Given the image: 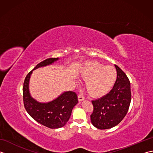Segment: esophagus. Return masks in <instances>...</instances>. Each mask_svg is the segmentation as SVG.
Segmentation results:
<instances>
[{
    "label": "esophagus",
    "instance_id": "34e87169",
    "mask_svg": "<svg viewBox=\"0 0 153 153\" xmlns=\"http://www.w3.org/2000/svg\"><path fill=\"white\" fill-rule=\"evenodd\" d=\"M78 100L79 101H82V100H84V96L82 95V94H79L78 95Z\"/></svg>",
    "mask_w": 153,
    "mask_h": 153
}]
</instances>
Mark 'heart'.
<instances>
[{
    "mask_svg": "<svg viewBox=\"0 0 153 153\" xmlns=\"http://www.w3.org/2000/svg\"><path fill=\"white\" fill-rule=\"evenodd\" d=\"M82 76L87 82V89L92 97L103 96L111 89L116 81L117 72L112 66L97 62L87 64Z\"/></svg>",
    "mask_w": 153,
    "mask_h": 153,
    "instance_id": "obj_1",
    "label": "heart"
}]
</instances>
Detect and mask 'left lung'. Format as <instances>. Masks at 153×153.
Returning <instances> with one entry per match:
<instances>
[{
    "mask_svg": "<svg viewBox=\"0 0 153 153\" xmlns=\"http://www.w3.org/2000/svg\"><path fill=\"white\" fill-rule=\"evenodd\" d=\"M117 79L112 89L106 95L92 100V124L100 129L112 128L128 113L131 99L130 82L126 74L115 65Z\"/></svg>",
    "mask_w": 153,
    "mask_h": 153,
    "instance_id": "8db88e82",
    "label": "left lung"
}]
</instances>
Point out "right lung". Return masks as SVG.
I'll use <instances>...</instances> for the list:
<instances>
[{
  "label": "right lung",
  "mask_w": 153,
  "mask_h": 153,
  "mask_svg": "<svg viewBox=\"0 0 153 153\" xmlns=\"http://www.w3.org/2000/svg\"><path fill=\"white\" fill-rule=\"evenodd\" d=\"M58 60V58H48L38 64L33 70L51 65ZM33 70L25 77L23 86L25 108L31 118L41 124L51 129L62 128L69 120L73 108L78 102L77 95L75 92L66 91L51 102L37 101L31 97L29 90V82Z\"/></svg>",
  "instance_id": "1"
}]
</instances>
